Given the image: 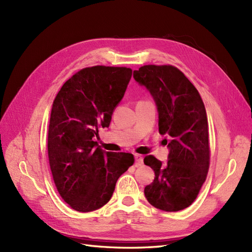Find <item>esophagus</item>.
Here are the masks:
<instances>
[{"label":"esophagus","instance_id":"34e87169","mask_svg":"<svg viewBox=\"0 0 252 252\" xmlns=\"http://www.w3.org/2000/svg\"><path fill=\"white\" fill-rule=\"evenodd\" d=\"M134 158H135V162L138 163V164H140V165L143 164V161H144V157H143V156L135 154V155H134Z\"/></svg>","mask_w":252,"mask_h":252}]
</instances>
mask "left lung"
<instances>
[{
    "mask_svg": "<svg viewBox=\"0 0 252 252\" xmlns=\"http://www.w3.org/2000/svg\"><path fill=\"white\" fill-rule=\"evenodd\" d=\"M133 78L154 96L158 111V132L171 136L168 161L144 158L155 180L144 189L147 201L164 211L191 205L207 178L210 163L208 121L199 91L172 65H144Z\"/></svg>",
    "mask_w": 252,
    "mask_h": 252,
    "instance_id": "left-lung-1",
    "label": "left lung"
}]
</instances>
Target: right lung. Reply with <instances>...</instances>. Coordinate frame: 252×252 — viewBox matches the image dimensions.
I'll list each match as a JSON object with an SVG mask.
<instances>
[{
  "label": "right lung",
  "mask_w": 252,
  "mask_h": 252,
  "mask_svg": "<svg viewBox=\"0 0 252 252\" xmlns=\"http://www.w3.org/2000/svg\"><path fill=\"white\" fill-rule=\"evenodd\" d=\"M132 70L83 68L67 80L52 104L48 159L58 192L74 210L89 212L111 199L118 179L134 163L131 154L104 151L94 141L108 127Z\"/></svg>",
  "instance_id": "1"
}]
</instances>
